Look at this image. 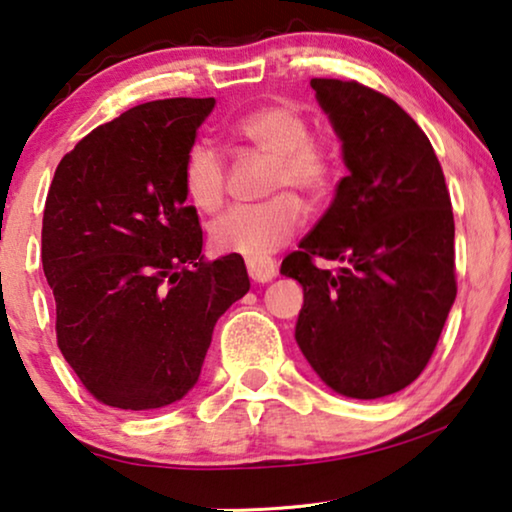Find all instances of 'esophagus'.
Listing matches in <instances>:
<instances>
[{
	"instance_id": "1",
	"label": "esophagus",
	"mask_w": 512,
	"mask_h": 512,
	"mask_svg": "<svg viewBox=\"0 0 512 512\" xmlns=\"http://www.w3.org/2000/svg\"><path fill=\"white\" fill-rule=\"evenodd\" d=\"M249 277L258 284H268L277 277V263L270 258H249L247 261Z\"/></svg>"
}]
</instances>
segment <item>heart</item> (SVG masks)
<instances>
[{"instance_id":"obj_1","label":"heart","mask_w":512,"mask_h":512,"mask_svg":"<svg viewBox=\"0 0 512 512\" xmlns=\"http://www.w3.org/2000/svg\"><path fill=\"white\" fill-rule=\"evenodd\" d=\"M237 144L270 158L263 191L275 193L256 205H240L214 221L212 247L221 254L263 258L284 247L303 223V205H319L335 184V160L312 123L296 104H265L237 116L228 125ZM184 188L202 212H219L226 202L228 165L223 153L209 142H195L184 160Z\"/></svg>"}]
</instances>
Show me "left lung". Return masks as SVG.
Returning a JSON list of instances; mask_svg holds the SVG:
<instances>
[{
  "instance_id": "left-lung-1",
  "label": "left lung",
  "mask_w": 512,
  "mask_h": 512,
  "mask_svg": "<svg viewBox=\"0 0 512 512\" xmlns=\"http://www.w3.org/2000/svg\"><path fill=\"white\" fill-rule=\"evenodd\" d=\"M310 86L349 174L279 272L303 286L296 342L314 373L370 401L415 382L443 333L457 298L452 202L429 137L391 97L359 81Z\"/></svg>"
}]
</instances>
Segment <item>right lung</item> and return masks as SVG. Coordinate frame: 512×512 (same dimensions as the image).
Masks as SVG:
<instances>
[{
  "label": "right lung",
  "instance_id": "add662e5",
  "mask_svg": "<svg viewBox=\"0 0 512 512\" xmlns=\"http://www.w3.org/2000/svg\"><path fill=\"white\" fill-rule=\"evenodd\" d=\"M214 97L137 104L60 160L41 263L65 361L97 401L156 410L198 382L216 321L249 291L240 254L207 261L184 160Z\"/></svg>",
  "mask_w": 512,
  "mask_h": 512
}]
</instances>
